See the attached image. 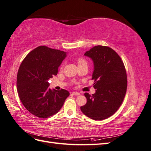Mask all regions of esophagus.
I'll return each mask as SVG.
<instances>
[{
    "mask_svg": "<svg viewBox=\"0 0 151 151\" xmlns=\"http://www.w3.org/2000/svg\"><path fill=\"white\" fill-rule=\"evenodd\" d=\"M72 94L75 95V96H79L80 95V93H77V92H73Z\"/></svg>",
    "mask_w": 151,
    "mask_h": 151,
    "instance_id": "1",
    "label": "esophagus"
}]
</instances>
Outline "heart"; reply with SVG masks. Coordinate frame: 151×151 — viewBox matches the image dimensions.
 Returning <instances> with one entry per match:
<instances>
[{
  "label": "heart",
  "instance_id": "b5f03b06",
  "mask_svg": "<svg viewBox=\"0 0 151 151\" xmlns=\"http://www.w3.org/2000/svg\"><path fill=\"white\" fill-rule=\"evenodd\" d=\"M77 63H78V65H82V64H84V63H86L87 64V62L84 58H79L77 59Z\"/></svg>",
  "mask_w": 151,
  "mask_h": 151
}]
</instances>
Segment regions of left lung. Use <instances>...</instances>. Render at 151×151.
<instances>
[{"label":"left lung","instance_id":"8db88e82","mask_svg":"<svg viewBox=\"0 0 151 151\" xmlns=\"http://www.w3.org/2000/svg\"><path fill=\"white\" fill-rule=\"evenodd\" d=\"M84 55L93 62L92 79L96 93L92 96L84 94L87 103L81 106V111L93 120H104L118 110L124 99L127 87L125 68L117 53L108 47L95 46Z\"/></svg>","mask_w":151,"mask_h":151}]
</instances>
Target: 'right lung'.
Segmentation results:
<instances>
[{
    "label": "right lung",
    "mask_w": 151,
    "mask_h": 151,
    "mask_svg": "<svg viewBox=\"0 0 151 151\" xmlns=\"http://www.w3.org/2000/svg\"><path fill=\"white\" fill-rule=\"evenodd\" d=\"M67 53L45 46L32 50L24 58L17 76L21 101L32 115L46 118L58 113L69 92L49 88L48 80L56 76Z\"/></svg>",
    "instance_id": "1"
}]
</instances>
